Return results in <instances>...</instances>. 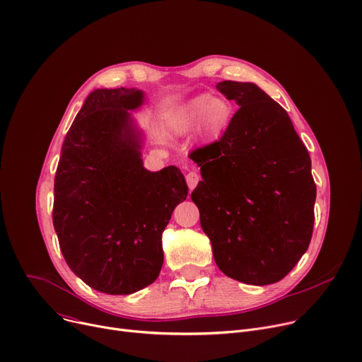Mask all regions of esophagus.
Returning <instances> with one entry per match:
<instances>
[{
    "instance_id": "esophagus-1",
    "label": "esophagus",
    "mask_w": 362,
    "mask_h": 362,
    "mask_svg": "<svg viewBox=\"0 0 362 362\" xmlns=\"http://www.w3.org/2000/svg\"><path fill=\"white\" fill-rule=\"evenodd\" d=\"M185 181H187V185L189 189H194L197 187V184L200 182V175L194 171H189L187 175H185Z\"/></svg>"
}]
</instances>
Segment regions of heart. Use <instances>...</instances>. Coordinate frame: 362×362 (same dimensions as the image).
I'll use <instances>...</instances> for the list:
<instances>
[{
  "label": "heart",
  "mask_w": 362,
  "mask_h": 362,
  "mask_svg": "<svg viewBox=\"0 0 362 362\" xmlns=\"http://www.w3.org/2000/svg\"><path fill=\"white\" fill-rule=\"evenodd\" d=\"M230 115L232 108L229 103L203 94L181 107L171 122V127L177 133H185L204 124L209 132H218L226 126Z\"/></svg>",
  "instance_id": "b5f03b06"
}]
</instances>
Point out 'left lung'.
I'll return each instance as SVG.
<instances>
[{"mask_svg": "<svg viewBox=\"0 0 362 362\" xmlns=\"http://www.w3.org/2000/svg\"><path fill=\"white\" fill-rule=\"evenodd\" d=\"M216 88L239 108L218 141L192 152L204 181L191 200L220 271L245 284H272L312 239V160L287 111L259 87L223 81Z\"/></svg>", "mask_w": 362, "mask_h": 362, "instance_id": "1", "label": "left lung"}]
</instances>
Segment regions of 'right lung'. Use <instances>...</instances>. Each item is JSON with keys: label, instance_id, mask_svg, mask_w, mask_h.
<instances>
[{"label": "right lung", "instance_id": "1", "mask_svg": "<svg viewBox=\"0 0 362 362\" xmlns=\"http://www.w3.org/2000/svg\"><path fill=\"white\" fill-rule=\"evenodd\" d=\"M136 88L95 90L62 145L54 175L53 226L62 255L82 281L105 294H132L162 268V233L188 194L177 166L144 168L129 110Z\"/></svg>", "mask_w": 362, "mask_h": 362}]
</instances>
